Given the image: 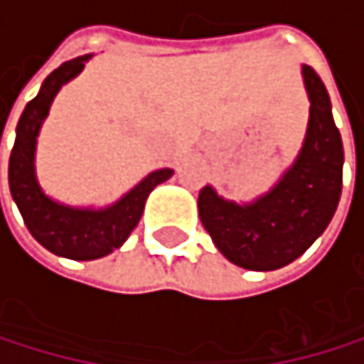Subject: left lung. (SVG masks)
<instances>
[{
    "instance_id": "8db88e82",
    "label": "left lung",
    "mask_w": 364,
    "mask_h": 364,
    "mask_svg": "<svg viewBox=\"0 0 364 364\" xmlns=\"http://www.w3.org/2000/svg\"><path fill=\"white\" fill-rule=\"evenodd\" d=\"M310 119L304 146L284 176L253 203L225 200L214 188L198 194V216L218 251L235 267L275 271L306 253L330 225L343 188V141L330 95L304 65Z\"/></svg>"
}]
</instances>
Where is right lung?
<instances>
[{
  "mask_svg": "<svg viewBox=\"0 0 364 364\" xmlns=\"http://www.w3.org/2000/svg\"><path fill=\"white\" fill-rule=\"evenodd\" d=\"M89 58L91 54L67 60L46 78L38 95L26 105L19 117L17 137L8 164L10 194L19 207L28 231L48 251L69 259H97L122 247L137 227L148 194L172 176L170 168L150 172L117 203L102 209L69 207L56 203L41 190L34 172V150L41 124L48 117L60 87L78 76Z\"/></svg>",
  "mask_w": 364,
  "mask_h": 364,
  "instance_id": "add662e5",
  "label": "right lung"
}]
</instances>
